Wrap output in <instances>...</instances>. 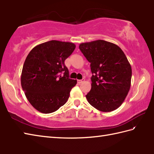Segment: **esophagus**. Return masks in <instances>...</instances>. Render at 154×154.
Returning <instances> with one entry per match:
<instances>
[{
  "mask_svg": "<svg viewBox=\"0 0 154 154\" xmlns=\"http://www.w3.org/2000/svg\"><path fill=\"white\" fill-rule=\"evenodd\" d=\"M84 80H85V79H84V78H83V79H82V80H78L77 82H78V84H81V83H82Z\"/></svg>",
  "mask_w": 154,
  "mask_h": 154,
  "instance_id": "34e87169",
  "label": "esophagus"
}]
</instances>
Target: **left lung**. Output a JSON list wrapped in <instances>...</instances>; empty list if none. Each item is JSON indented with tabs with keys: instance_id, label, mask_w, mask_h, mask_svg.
<instances>
[{
	"instance_id": "left-lung-1",
	"label": "left lung",
	"mask_w": 154,
	"mask_h": 154,
	"mask_svg": "<svg viewBox=\"0 0 154 154\" xmlns=\"http://www.w3.org/2000/svg\"><path fill=\"white\" fill-rule=\"evenodd\" d=\"M79 48L90 62L91 88L86 95L97 110L112 111L123 103L131 85L132 68L123 51L104 40L80 44Z\"/></svg>"
}]
</instances>
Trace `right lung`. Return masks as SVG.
<instances>
[{"label":"right lung","mask_w":154,"mask_h":154,"mask_svg":"<svg viewBox=\"0 0 154 154\" xmlns=\"http://www.w3.org/2000/svg\"><path fill=\"white\" fill-rule=\"evenodd\" d=\"M75 48L73 43L52 40L35 46L27 56L21 85L36 110L51 113L66 103L77 80L69 78L64 60Z\"/></svg>","instance_id":"obj_1"}]
</instances>
